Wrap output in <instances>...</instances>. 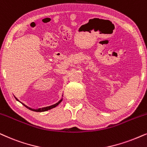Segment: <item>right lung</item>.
Here are the masks:
<instances>
[{"label":"right lung","instance_id":"add662e5","mask_svg":"<svg viewBox=\"0 0 147 147\" xmlns=\"http://www.w3.org/2000/svg\"><path fill=\"white\" fill-rule=\"evenodd\" d=\"M62 96H63V95H62ZM15 99H16L17 100H18V101L20 102V100H19V99L17 98L16 97H15ZM62 99H63V98H61L60 100H59V101L57 102V103H55V104H54V105H52L49 106V107H42V108H39V109H32V108H31V107H28V106H27V105H25L24 103H23V102H21V103H22V105H24L25 107H26V108H28V109L31 110V111H36V112H44V111H48V110H50V109H53V108L56 107H57V105H58L62 101Z\"/></svg>","mask_w":147,"mask_h":147}]
</instances>
